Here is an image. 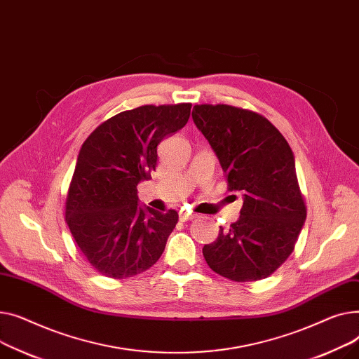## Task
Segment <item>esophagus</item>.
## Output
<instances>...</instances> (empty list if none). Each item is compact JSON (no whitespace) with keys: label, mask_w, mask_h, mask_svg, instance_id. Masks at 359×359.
Listing matches in <instances>:
<instances>
[{"label":"esophagus","mask_w":359,"mask_h":359,"mask_svg":"<svg viewBox=\"0 0 359 359\" xmlns=\"http://www.w3.org/2000/svg\"><path fill=\"white\" fill-rule=\"evenodd\" d=\"M197 215H193V213H188V212H180V220L181 222H188V220H193L196 219Z\"/></svg>","instance_id":"obj_1"}]
</instances>
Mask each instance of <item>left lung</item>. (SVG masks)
Masks as SVG:
<instances>
[{
    "mask_svg": "<svg viewBox=\"0 0 359 359\" xmlns=\"http://www.w3.org/2000/svg\"><path fill=\"white\" fill-rule=\"evenodd\" d=\"M193 120L230 191L243 194L241 217L204 245V259L231 281L264 280L291 255L307 215L291 147L264 116L233 105H194Z\"/></svg>",
    "mask_w": 359,
    "mask_h": 359,
    "instance_id": "left-lung-1",
    "label": "left lung"
}]
</instances>
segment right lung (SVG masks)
Returning <instances> with one entry per match:
<instances>
[{"label": "right lung", "mask_w": 359, "mask_h": 359, "mask_svg": "<svg viewBox=\"0 0 359 359\" xmlns=\"http://www.w3.org/2000/svg\"><path fill=\"white\" fill-rule=\"evenodd\" d=\"M191 104L142 105L101 123L83 142L65 217L88 262L104 277L129 278L161 258L178 213L140 207L137 184L155 171L156 147L181 130Z\"/></svg>", "instance_id": "obj_1"}]
</instances>
